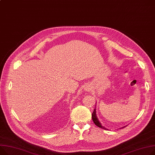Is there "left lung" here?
<instances>
[{
  "label": "left lung",
  "mask_w": 155,
  "mask_h": 155,
  "mask_svg": "<svg viewBox=\"0 0 155 155\" xmlns=\"http://www.w3.org/2000/svg\"><path fill=\"white\" fill-rule=\"evenodd\" d=\"M91 118H92L93 121L94 122L95 125L96 126H97L98 127L101 128H102V129H104V130L106 129L104 127L101 126V123L99 122V121H98V118H97V115H96V109H94V111H93L92 115H91Z\"/></svg>",
  "instance_id": "obj_1"
}]
</instances>
